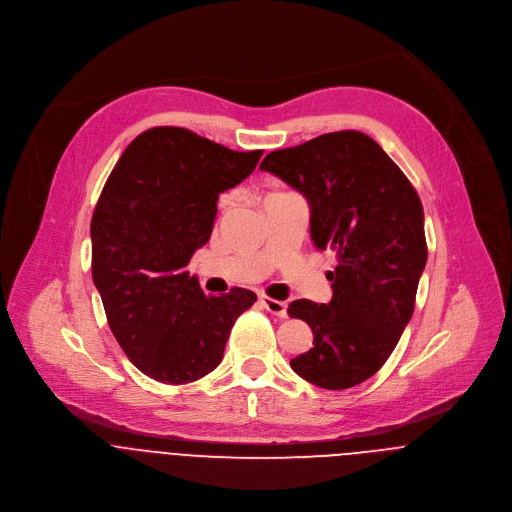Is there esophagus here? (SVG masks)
Returning a JSON list of instances; mask_svg holds the SVG:
<instances>
[{"label": "esophagus", "instance_id": "1", "mask_svg": "<svg viewBox=\"0 0 512 512\" xmlns=\"http://www.w3.org/2000/svg\"><path fill=\"white\" fill-rule=\"evenodd\" d=\"M260 304L274 316L278 318H284L286 316V310H288V304L286 302H280V300H274V298H268V296H260Z\"/></svg>", "mask_w": 512, "mask_h": 512}]
</instances>
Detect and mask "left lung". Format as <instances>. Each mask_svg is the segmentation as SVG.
I'll return each mask as SVG.
<instances>
[{"label": "left lung", "instance_id": "1", "mask_svg": "<svg viewBox=\"0 0 512 512\" xmlns=\"http://www.w3.org/2000/svg\"><path fill=\"white\" fill-rule=\"evenodd\" d=\"M300 192L310 208V240L336 252L328 304L294 300L312 348L290 360L304 380L344 390L388 360L412 318L426 266L424 214L418 194L366 134L346 130L276 150L260 164Z\"/></svg>", "mask_w": 512, "mask_h": 512}]
</instances>
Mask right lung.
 <instances>
[{"label":"right lung","mask_w":512,"mask_h":512,"mask_svg":"<svg viewBox=\"0 0 512 512\" xmlns=\"http://www.w3.org/2000/svg\"><path fill=\"white\" fill-rule=\"evenodd\" d=\"M262 150L234 152L184 128L140 134L94 210L92 278L126 356L164 384L194 382L224 356L256 294L206 296L186 272L212 234L218 196L248 178Z\"/></svg>","instance_id":"right-lung-1"}]
</instances>
